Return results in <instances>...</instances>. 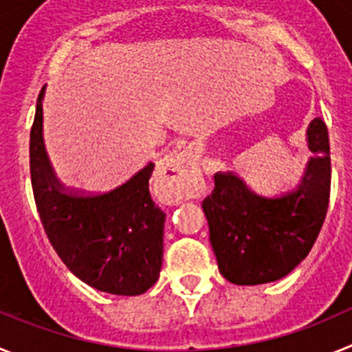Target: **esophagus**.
<instances>
[{"label": "esophagus", "mask_w": 352, "mask_h": 352, "mask_svg": "<svg viewBox=\"0 0 352 352\" xmlns=\"http://www.w3.org/2000/svg\"><path fill=\"white\" fill-rule=\"evenodd\" d=\"M160 182L170 203L190 199L203 190L201 158L192 149H182L167 155L160 164Z\"/></svg>", "instance_id": "1"}]
</instances>
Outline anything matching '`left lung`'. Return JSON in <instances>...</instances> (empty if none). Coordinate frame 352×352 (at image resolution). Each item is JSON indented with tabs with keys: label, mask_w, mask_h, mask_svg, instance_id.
<instances>
[{
	"label": "left lung",
	"mask_w": 352,
	"mask_h": 352,
	"mask_svg": "<svg viewBox=\"0 0 352 352\" xmlns=\"http://www.w3.org/2000/svg\"><path fill=\"white\" fill-rule=\"evenodd\" d=\"M307 141L314 153L296 188L276 197L252 192L234 173L214 174L203 201L210 241L222 276L236 285L284 278L309 256L329 203L331 160L326 123L310 121Z\"/></svg>",
	"instance_id": "8db88e82"
}]
</instances>
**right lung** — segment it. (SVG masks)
<instances>
[{"mask_svg": "<svg viewBox=\"0 0 352 352\" xmlns=\"http://www.w3.org/2000/svg\"><path fill=\"white\" fill-rule=\"evenodd\" d=\"M30 133V173L36 210L49 241L77 278L102 292L138 296L158 280L166 213L153 203L149 162L104 194L63 188L43 146L42 100Z\"/></svg>", "mask_w": 352, "mask_h": 352, "instance_id": "right-lung-1", "label": "right lung"}]
</instances>
